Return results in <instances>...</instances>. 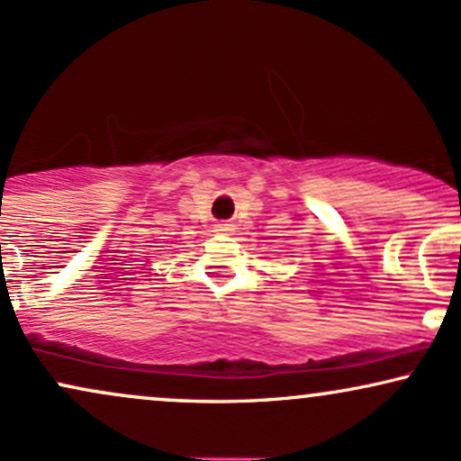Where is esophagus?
<instances>
[{
  "mask_svg": "<svg viewBox=\"0 0 461 461\" xmlns=\"http://www.w3.org/2000/svg\"><path fill=\"white\" fill-rule=\"evenodd\" d=\"M218 230H221V232H226V230H229V226H220V229Z\"/></svg>",
  "mask_w": 461,
  "mask_h": 461,
  "instance_id": "1",
  "label": "esophagus"
}]
</instances>
